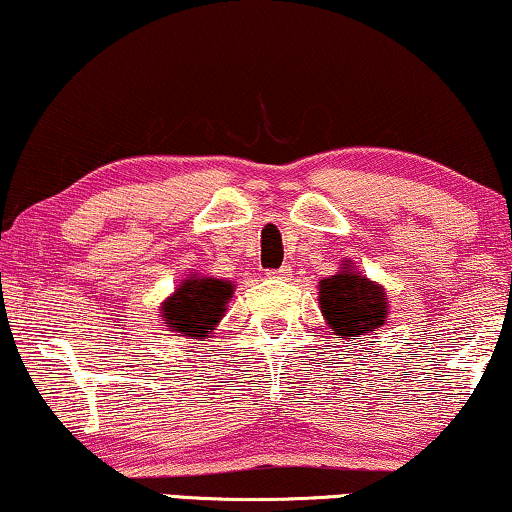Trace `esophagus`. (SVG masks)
I'll return each mask as SVG.
<instances>
[{
  "instance_id": "1",
  "label": "esophagus",
  "mask_w": 512,
  "mask_h": 512,
  "mask_svg": "<svg viewBox=\"0 0 512 512\" xmlns=\"http://www.w3.org/2000/svg\"><path fill=\"white\" fill-rule=\"evenodd\" d=\"M288 272H291V268L284 265V268H279V270H268V277H288Z\"/></svg>"
}]
</instances>
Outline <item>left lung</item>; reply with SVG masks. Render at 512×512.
Masks as SVG:
<instances>
[{"label": "left lung", "instance_id": "8db88e82", "mask_svg": "<svg viewBox=\"0 0 512 512\" xmlns=\"http://www.w3.org/2000/svg\"><path fill=\"white\" fill-rule=\"evenodd\" d=\"M318 300L325 321L335 335L344 339L376 330L388 316L385 291L360 272L342 270L335 277L323 279L318 284Z\"/></svg>", "mask_w": 512, "mask_h": 512}]
</instances>
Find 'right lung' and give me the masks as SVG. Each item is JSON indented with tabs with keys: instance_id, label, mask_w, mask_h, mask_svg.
<instances>
[{
	"instance_id": "right-lung-1",
	"label": "right lung",
	"mask_w": 512,
	"mask_h": 512,
	"mask_svg": "<svg viewBox=\"0 0 512 512\" xmlns=\"http://www.w3.org/2000/svg\"><path fill=\"white\" fill-rule=\"evenodd\" d=\"M233 284L221 279H187L173 298L164 302V318L170 330L182 337L203 339L214 330L231 300Z\"/></svg>"
}]
</instances>
